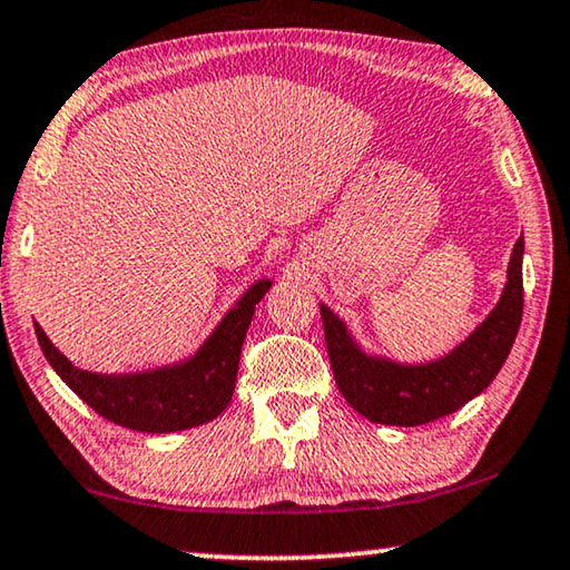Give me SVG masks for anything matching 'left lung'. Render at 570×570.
Instances as JSON below:
<instances>
[{"mask_svg": "<svg viewBox=\"0 0 570 570\" xmlns=\"http://www.w3.org/2000/svg\"><path fill=\"white\" fill-rule=\"evenodd\" d=\"M522 256L524 237L514 243L497 307L461 345L438 361L396 363L371 355L355 343L345 322L320 304L330 366L345 402L371 422L417 428L458 412L479 396L504 366L520 330Z\"/></svg>", "mask_w": 570, "mask_h": 570, "instance_id": "1", "label": "left lung"}]
</instances>
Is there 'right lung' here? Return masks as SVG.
Instances as JSON below:
<instances>
[{"label":"right lung","instance_id":"add662e5","mask_svg":"<svg viewBox=\"0 0 570 570\" xmlns=\"http://www.w3.org/2000/svg\"><path fill=\"white\" fill-rule=\"evenodd\" d=\"M271 288L261 278L219 320L199 351L186 361L140 373H95L76 368L36 322L40 351L71 392L101 417L138 432H178L215 420L230 404L240 347L256 304Z\"/></svg>","mask_w":570,"mask_h":570}]
</instances>
